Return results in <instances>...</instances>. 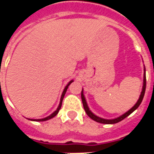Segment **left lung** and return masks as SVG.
Here are the masks:
<instances>
[{
    "mask_svg": "<svg viewBox=\"0 0 154 154\" xmlns=\"http://www.w3.org/2000/svg\"><path fill=\"white\" fill-rule=\"evenodd\" d=\"M145 89H146V75H145V68H144V74H143V89L142 91H141V94H140V97H139V100L137 101V103L134 106L130 109L129 110H128L126 113H125L122 116H120L119 117H117L116 119H102L100 118L99 116H97L96 115H94L90 110H89V107L87 106V100L85 99V97L83 95V91H82V104H83V107L84 110L86 111V113L91 119H92L95 121H97L98 123H101V124H116V123H118L119 121H121L122 119H125L127 116H129L131 113H133L134 110L139 106V105L141 104L143 100V96H144V93H145Z\"/></svg>",
    "mask_w": 154,
    "mask_h": 154,
    "instance_id": "left-lung-1",
    "label": "left lung"
}]
</instances>
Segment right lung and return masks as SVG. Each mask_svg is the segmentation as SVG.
I'll return each mask as SVG.
<instances>
[{
    "label": "right lung",
    "mask_w": 154,
    "mask_h": 154,
    "mask_svg": "<svg viewBox=\"0 0 154 154\" xmlns=\"http://www.w3.org/2000/svg\"><path fill=\"white\" fill-rule=\"evenodd\" d=\"M73 81L72 80L70 81L69 82H68V84H67V86L65 87V88H64L63 91V94H62V97H61V99H60V103H59V106H58V107L57 108V110L54 111V113L51 114L50 116H48V117H45V118H44V119H31V120H34V121H46V120H48V119H52V118H54V116H56L57 115V113H58V111H59V110L61 109V106H62V102H63V97L64 96H65V93H66V91H67V87H68V86L70 85L72 82Z\"/></svg>",
    "instance_id": "1"
}]
</instances>
